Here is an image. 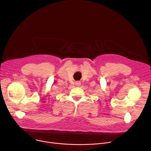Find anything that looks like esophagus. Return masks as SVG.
I'll use <instances>...</instances> for the list:
<instances>
[{"instance_id":"34e87169","label":"esophagus","mask_w":151,"mask_h":151,"mask_svg":"<svg viewBox=\"0 0 151 151\" xmlns=\"http://www.w3.org/2000/svg\"><path fill=\"white\" fill-rule=\"evenodd\" d=\"M75 84H76V86H79L80 85H81V82H80V81H76L75 83Z\"/></svg>"}]
</instances>
